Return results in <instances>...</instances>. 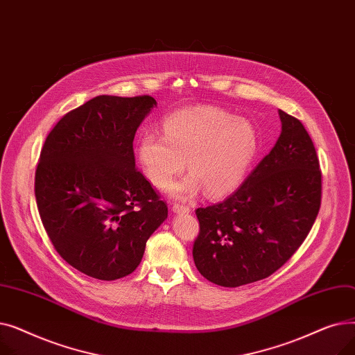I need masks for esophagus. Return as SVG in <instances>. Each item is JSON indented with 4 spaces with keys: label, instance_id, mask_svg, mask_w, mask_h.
I'll use <instances>...</instances> for the list:
<instances>
[{
    "label": "esophagus",
    "instance_id": "1",
    "mask_svg": "<svg viewBox=\"0 0 355 355\" xmlns=\"http://www.w3.org/2000/svg\"><path fill=\"white\" fill-rule=\"evenodd\" d=\"M171 211L173 213H177V214H189L191 211V209L189 206H182V204H173L171 207Z\"/></svg>",
    "mask_w": 355,
    "mask_h": 355
}]
</instances>
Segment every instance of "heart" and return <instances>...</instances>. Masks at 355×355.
Returning <instances> with one entry per match:
<instances>
[{"label": "heart", "instance_id": "b5f03b06", "mask_svg": "<svg viewBox=\"0 0 355 355\" xmlns=\"http://www.w3.org/2000/svg\"><path fill=\"white\" fill-rule=\"evenodd\" d=\"M254 126L213 106H197L171 114L164 134L145 130L137 142V161L145 178L165 189L184 171L191 174L171 185L170 193L190 198L206 190L225 197L239 189L257 154Z\"/></svg>", "mask_w": 355, "mask_h": 355}]
</instances>
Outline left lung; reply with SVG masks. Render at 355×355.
<instances>
[{
    "mask_svg": "<svg viewBox=\"0 0 355 355\" xmlns=\"http://www.w3.org/2000/svg\"><path fill=\"white\" fill-rule=\"evenodd\" d=\"M272 151L223 202L197 209L193 257L207 281L237 288L284 266L306 239L321 206L320 161L306 129L279 109Z\"/></svg>",
    "mask_w": 355,
    "mask_h": 355,
    "instance_id": "8db88e82",
    "label": "left lung"
}]
</instances>
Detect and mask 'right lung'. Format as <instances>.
<instances>
[{
    "instance_id": "1",
    "label": "right lung",
    "mask_w": 355,
    "mask_h": 355,
    "mask_svg": "<svg viewBox=\"0 0 355 355\" xmlns=\"http://www.w3.org/2000/svg\"><path fill=\"white\" fill-rule=\"evenodd\" d=\"M155 106L151 96L101 95L66 114L46 138L37 207L54 249L90 277L132 273L168 217L166 204L137 171L132 148Z\"/></svg>"
}]
</instances>
